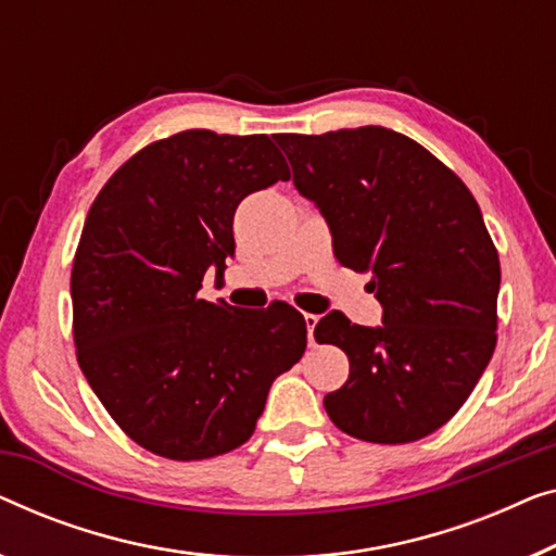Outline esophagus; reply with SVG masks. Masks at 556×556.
I'll list each match as a JSON object with an SVG mask.
<instances>
[{"instance_id":"34e87169","label":"esophagus","mask_w":556,"mask_h":556,"mask_svg":"<svg viewBox=\"0 0 556 556\" xmlns=\"http://www.w3.org/2000/svg\"><path fill=\"white\" fill-rule=\"evenodd\" d=\"M303 318H305V328H308V343L316 345V338H313V328H316V324H318V316H316V313H303Z\"/></svg>"}]
</instances>
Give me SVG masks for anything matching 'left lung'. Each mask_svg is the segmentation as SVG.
<instances>
[{
  "label": "left lung",
  "instance_id": "8db88e82",
  "mask_svg": "<svg viewBox=\"0 0 556 556\" xmlns=\"http://www.w3.org/2000/svg\"><path fill=\"white\" fill-rule=\"evenodd\" d=\"M295 190L316 203L345 268L368 273L383 326L318 320V343L349 356V381L324 406L371 444H408L452 418L496 345L498 253L454 170L406 135L356 127L278 135Z\"/></svg>",
  "mask_w": 556,
  "mask_h": 556
}]
</instances>
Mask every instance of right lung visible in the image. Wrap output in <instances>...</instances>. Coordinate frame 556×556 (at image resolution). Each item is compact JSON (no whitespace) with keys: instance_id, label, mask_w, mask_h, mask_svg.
Returning a JSON list of instances; mask_svg holds the SVG:
<instances>
[{"instance_id":"1","label":"right lung","mask_w":556,"mask_h":556,"mask_svg":"<svg viewBox=\"0 0 556 556\" xmlns=\"http://www.w3.org/2000/svg\"><path fill=\"white\" fill-rule=\"evenodd\" d=\"M288 178L268 135L185 130L135 152L94 198L70 280L77 361L148 452L200 462L245 444L273 381L301 361L293 305L198 298L236 253L240 200Z\"/></svg>"}]
</instances>
